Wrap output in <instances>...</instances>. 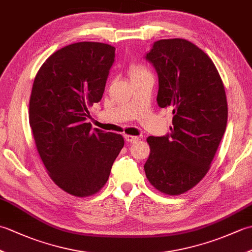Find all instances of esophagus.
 <instances>
[{"label": "esophagus", "instance_id": "esophagus-1", "mask_svg": "<svg viewBox=\"0 0 252 252\" xmlns=\"http://www.w3.org/2000/svg\"><path fill=\"white\" fill-rule=\"evenodd\" d=\"M125 138L127 143H135L140 140V137L138 136H133V135H129V134H126Z\"/></svg>", "mask_w": 252, "mask_h": 252}]
</instances>
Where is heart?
Listing matches in <instances>:
<instances>
[{"label": "heart", "instance_id": "heart-1", "mask_svg": "<svg viewBox=\"0 0 252 252\" xmlns=\"http://www.w3.org/2000/svg\"><path fill=\"white\" fill-rule=\"evenodd\" d=\"M129 74L131 80H135V79H140L146 76H152L149 69L143 65V63H131L129 66Z\"/></svg>", "mask_w": 252, "mask_h": 252}]
</instances>
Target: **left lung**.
<instances>
[{
    "instance_id": "1",
    "label": "left lung",
    "mask_w": 252,
    "mask_h": 252,
    "mask_svg": "<svg viewBox=\"0 0 252 252\" xmlns=\"http://www.w3.org/2000/svg\"><path fill=\"white\" fill-rule=\"evenodd\" d=\"M146 60L158 73L159 107L172 108L173 127L165 136L147 137L144 170L155 189L178 196L210 169L226 129L225 90L211 58L187 40L155 42Z\"/></svg>"
}]
</instances>
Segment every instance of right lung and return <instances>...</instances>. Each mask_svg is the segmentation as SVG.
I'll return each mask as SVG.
<instances>
[{
	"instance_id": "add662e5",
	"label": "right lung",
	"mask_w": 252,
	"mask_h": 252,
	"mask_svg": "<svg viewBox=\"0 0 252 252\" xmlns=\"http://www.w3.org/2000/svg\"><path fill=\"white\" fill-rule=\"evenodd\" d=\"M115 47L78 42L56 51L37 71L29 101L35 146L53 182L74 197L98 192L125 145L122 135L91 130L89 107L103 97Z\"/></svg>"
}]
</instances>
